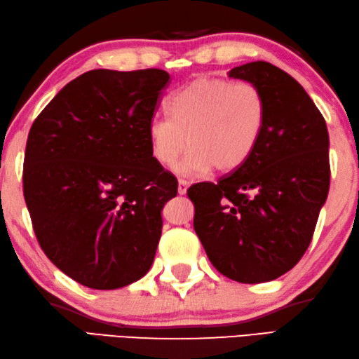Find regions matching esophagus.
<instances>
[{"label": "esophagus", "mask_w": 359, "mask_h": 359, "mask_svg": "<svg viewBox=\"0 0 359 359\" xmlns=\"http://www.w3.org/2000/svg\"><path fill=\"white\" fill-rule=\"evenodd\" d=\"M187 187H189V182L186 180L178 181V194L180 195H184L187 192Z\"/></svg>", "instance_id": "esophagus-1"}]
</instances>
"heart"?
I'll return each instance as SVG.
<instances>
[{
	"instance_id": "1",
	"label": "heart",
	"mask_w": 359,
	"mask_h": 359,
	"mask_svg": "<svg viewBox=\"0 0 359 359\" xmlns=\"http://www.w3.org/2000/svg\"><path fill=\"white\" fill-rule=\"evenodd\" d=\"M170 117L148 123L153 159L162 167L175 164L184 177L238 170L252 156L266 123V101L252 83L201 76L168 101Z\"/></svg>"
}]
</instances>
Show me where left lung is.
Instances as JSON below:
<instances>
[{
    "label": "left lung",
    "instance_id": "obj_1",
    "mask_svg": "<svg viewBox=\"0 0 359 359\" xmlns=\"http://www.w3.org/2000/svg\"><path fill=\"white\" fill-rule=\"evenodd\" d=\"M228 74L262 92L261 139L238 170L217 184H194L187 195L212 266L255 285L285 275L308 250L330 189V139L314 101L278 67L256 60Z\"/></svg>",
    "mask_w": 359,
    "mask_h": 359
}]
</instances>
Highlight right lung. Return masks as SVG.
Masks as SVG:
<instances>
[{"label":"right lung","mask_w":359,"mask_h":359,"mask_svg":"<svg viewBox=\"0 0 359 359\" xmlns=\"http://www.w3.org/2000/svg\"><path fill=\"white\" fill-rule=\"evenodd\" d=\"M170 74L90 70L39 114L26 142L23 194L43 253L90 289L150 270L161 211L178 181L151 156L148 123Z\"/></svg>","instance_id":"obj_1"}]
</instances>
